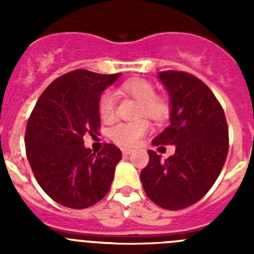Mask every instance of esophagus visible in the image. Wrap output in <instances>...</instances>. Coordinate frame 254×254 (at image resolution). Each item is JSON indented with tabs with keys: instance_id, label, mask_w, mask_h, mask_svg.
Wrapping results in <instances>:
<instances>
[{
	"instance_id": "obj_1",
	"label": "esophagus",
	"mask_w": 254,
	"mask_h": 254,
	"mask_svg": "<svg viewBox=\"0 0 254 254\" xmlns=\"http://www.w3.org/2000/svg\"><path fill=\"white\" fill-rule=\"evenodd\" d=\"M132 152L131 149H122V154L123 156H127V155H129Z\"/></svg>"
}]
</instances>
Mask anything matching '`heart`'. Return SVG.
Segmentation results:
<instances>
[{
	"mask_svg": "<svg viewBox=\"0 0 254 254\" xmlns=\"http://www.w3.org/2000/svg\"><path fill=\"white\" fill-rule=\"evenodd\" d=\"M121 90L141 103L140 116L145 114L151 120L160 122L169 114L168 102L155 94L154 86L146 80L133 78L126 81L121 86ZM99 114L104 121H111L116 114V95L112 91H105L100 96ZM149 122L145 120L121 122L109 129V137L122 146H133L149 131Z\"/></svg>",
	"mask_w": 254,
	"mask_h": 254,
	"instance_id": "1",
	"label": "heart"
}]
</instances>
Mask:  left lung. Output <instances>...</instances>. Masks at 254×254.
Masks as SVG:
<instances>
[{"label":"left lung","mask_w":254,"mask_h":254,"mask_svg":"<svg viewBox=\"0 0 254 254\" xmlns=\"http://www.w3.org/2000/svg\"><path fill=\"white\" fill-rule=\"evenodd\" d=\"M159 80L170 98V125L152 140L154 146L176 145L165 160L149 150L141 170L147 197L165 210L193 205L214 186L228 156V123L223 107L207 85L182 71H163Z\"/></svg>","instance_id":"obj_1"}]
</instances>
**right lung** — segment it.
<instances>
[{"mask_svg":"<svg viewBox=\"0 0 254 254\" xmlns=\"http://www.w3.org/2000/svg\"><path fill=\"white\" fill-rule=\"evenodd\" d=\"M120 76L87 69L64 73L43 91L29 117V164L42 190L60 205L90 207L111 188L121 150L105 143L95 154L84 146V134L98 133L100 96Z\"/></svg>","mask_w":254,"mask_h":254,"instance_id":"right-lung-1","label":"right lung"}]
</instances>
